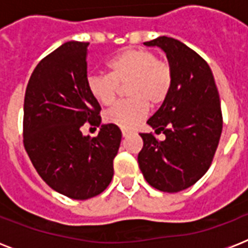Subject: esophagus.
Returning <instances> with one entry per match:
<instances>
[{"label": "esophagus", "instance_id": "1", "mask_svg": "<svg viewBox=\"0 0 248 248\" xmlns=\"http://www.w3.org/2000/svg\"><path fill=\"white\" fill-rule=\"evenodd\" d=\"M128 135H130V131H127V130H122V136H124V138H127Z\"/></svg>", "mask_w": 248, "mask_h": 248}]
</instances>
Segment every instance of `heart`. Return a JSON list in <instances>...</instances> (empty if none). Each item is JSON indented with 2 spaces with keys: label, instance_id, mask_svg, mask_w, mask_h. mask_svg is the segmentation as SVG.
<instances>
[{
  "label": "heart",
  "instance_id": "heart-1",
  "mask_svg": "<svg viewBox=\"0 0 248 248\" xmlns=\"http://www.w3.org/2000/svg\"><path fill=\"white\" fill-rule=\"evenodd\" d=\"M108 75H90L87 91L101 105L114 101L118 86H126L130 99L113 105L104 113L107 124L122 130H131L145 118L148 104L161 105L172 86V71L166 62L148 48H126L107 63Z\"/></svg>",
  "mask_w": 248,
  "mask_h": 248
}]
</instances>
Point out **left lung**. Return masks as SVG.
Returning a JSON list of instances; mask_svg holds the SVG:
<instances>
[{"instance_id": "left-lung-1", "label": "left lung", "mask_w": 248, "mask_h": 248, "mask_svg": "<svg viewBox=\"0 0 248 248\" xmlns=\"http://www.w3.org/2000/svg\"><path fill=\"white\" fill-rule=\"evenodd\" d=\"M144 45L165 51L172 86L147 121L155 134H165V140L140 134L144 145L138 162L148 184L177 193L196 184L211 165L223 130L219 93L208 64L186 45L166 36Z\"/></svg>"}]
</instances>
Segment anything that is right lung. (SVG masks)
<instances>
[{
	"label": "right lung",
	"instance_id": "obj_1",
	"mask_svg": "<svg viewBox=\"0 0 248 248\" xmlns=\"http://www.w3.org/2000/svg\"><path fill=\"white\" fill-rule=\"evenodd\" d=\"M89 42L69 41L34 68L24 97V147L46 184L72 200L100 194L113 177L122 132L101 124L100 105L87 91ZM85 122L101 127L85 137Z\"/></svg>",
	"mask_w": 248,
	"mask_h": 248
}]
</instances>
